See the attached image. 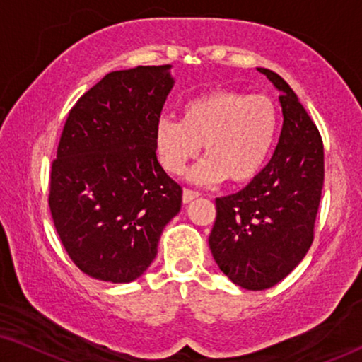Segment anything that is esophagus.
<instances>
[{
  "label": "esophagus",
  "mask_w": 362,
  "mask_h": 362,
  "mask_svg": "<svg viewBox=\"0 0 362 362\" xmlns=\"http://www.w3.org/2000/svg\"><path fill=\"white\" fill-rule=\"evenodd\" d=\"M196 197H199V192H197V191L182 189V202H185V204H187V202H191L192 199H196Z\"/></svg>",
  "instance_id": "obj_1"
}]
</instances>
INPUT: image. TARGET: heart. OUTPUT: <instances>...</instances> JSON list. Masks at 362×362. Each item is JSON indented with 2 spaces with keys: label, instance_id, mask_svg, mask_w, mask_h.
Instances as JSON below:
<instances>
[{
  "label": "heart",
  "instance_id": "obj_1",
  "mask_svg": "<svg viewBox=\"0 0 362 362\" xmlns=\"http://www.w3.org/2000/svg\"><path fill=\"white\" fill-rule=\"evenodd\" d=\"M274 100L234 90H211L187 100L181 120L160 118L155 148L160 165L180 175L201 146L206 158L187 173L199 185L224 181L245 185L264 171L279 135Z\"/></svg>",
  "mask_w": 362,
  "mask_h": 362
}]
</instances>
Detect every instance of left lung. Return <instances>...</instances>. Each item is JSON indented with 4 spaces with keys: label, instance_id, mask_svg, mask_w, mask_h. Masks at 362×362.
Masks as SVG:
<instances>
[{
    "label": "left lung",
    "instance_id": "obj_1",
    "mask_svg": "<svg viewBox=\"0 0 362 362\" xmlns=\"http://www.w3.org/2000/svg\"><path fill=\"white\" fill-rule=\"evenodd\" d=\"M280 92L284 127L264 171L235 194L217 197L209 247L235 285L265 290L303 260L313 242L325 180L320 132L279 74L257 69Z\"/></svg>",
    "mask_w": 362,
    "mask_h": 362
}]
</instances>
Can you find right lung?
<instances>
[{
    "mask_svg": "<svg viewBox=\"0 0 362 362\" xmlns=\"http://www.w3.org/2000/svg\"><path fill=\"white\" fill-rule=\"evenodd\" d=\"M171 66L107 74L69 112L52 161L49 207L64 249L92 279L128 284L155 260L181 209V186L156 158L155 127Z\"/></svg>",
    "mask_w": 362,
    "mask_h": 362,
    "instance_id": "right-lung-1",
    "label": "right lung"
}]
</instances>
